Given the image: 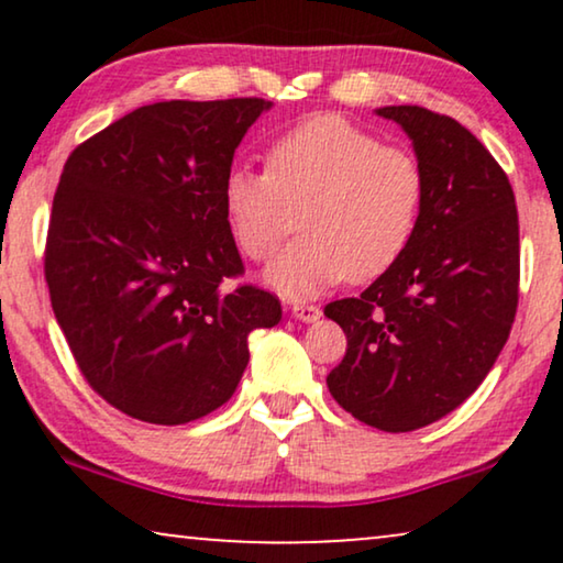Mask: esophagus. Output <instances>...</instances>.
<instances>
[{
    "mask_svg": "<svg viewBox=\"0 0 563 563\" xmlns=\"http://www.w3.org/2000/svg\"><path fill=\"white\" fill-rule=\"evenodd\" d=\"M291 314H295L297 320H302V322H314V320H320V314H322V310L318 305H305V302H297L295 307H291Z\"/></svg>",
    "mask_w": 563,
    "mask_h": 563,
    "instance_id": "esophagus-1",
    "label": "esophagus"
}]
</instances>
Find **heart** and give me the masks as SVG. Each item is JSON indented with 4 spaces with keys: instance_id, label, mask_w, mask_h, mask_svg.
<instances>
[{
    "instance_id": "heart-1",
    "label": "heart",
    "mask_w": 563,
    "mask_h": 563,
    "mask_svg": "<svg viewBox=\"0 0 563 563\" xmlns=\"http://www.w3.org/2000/svg\"><path fill=\"white\" fill-rule=\"evenodd\" d=\"M426 191V168L412 151L325 112L276 135L266 172L230 168L222 214L243 256L266 261L299 212L305 233L266 276L284 295L307 297L345 276L366 284L389 274L418 233Z\"/></svg>"
}]
</instances>
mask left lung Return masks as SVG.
Here are the masks:
<instances>
[{
  "instance_id": "left-lung-1",
  "label": "left lung",
  "mask_w": 563,
  "mask_h": 563,
  "mask_svg": "<svg viewBox=\"0 0 563 563\" xmlns=\"http://www.w3.org/2000/svg\"><path fill=\"white\" fill-rule=\"evenodd\" d=\"M376 112L410 135L426 207L389 274L325 305L349 338L328 389L366 426L410 433L474 395L507 343L518 312V207L503 166L461 122L418 104Z\"/></svg>"
}]
</instances>
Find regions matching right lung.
<instances>
[{
    "instance_id": "add662e5",
    "label": "right lung",
    "mask_w": 563,
    "mask_h": 563,
    "mask_svg": "<svg viewBox=\"0 0 563 563\" xmlns=\"http://www.w3.org/2000/svg\"><path fill=\"white\" fill-rule=\"evenodd\" d=\"M272 102H156L76 145L45 238L51 305L84 379L114 410L184 426L225 405L272 291L235 284L222 214L238 143Z\"/></svg>"
}]
</instances>
